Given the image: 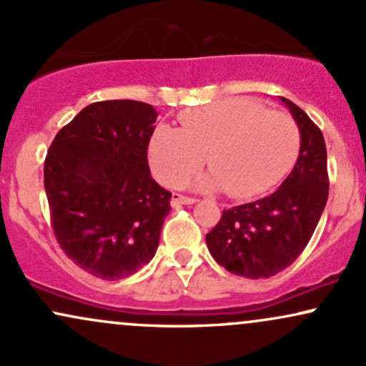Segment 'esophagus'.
I'll use <instances>...</instances> for the list:
<instances>
[{"instance_id": "esophagus-1", "label": "esophagus", "mask_w": 366, "mask_h": 366, "mask_svg": "<svg viewBox=\"0 0 366 366\" xmlns=\"http://www.w3.org/2000/svg\"><path fill=\"white\" fill-rule=\"evenodd\" d=\"M172 207H180V204H194L196 199L194 197H187V196H182L179 194V192H174L172 194Z\"/></svg>"}]
</instances>
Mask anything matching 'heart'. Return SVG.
Segmentation results:
<instances>
[{"mask_svg": "<svg viewBox=\"0 0 366 366\" xmlns=\"http://www.w3.org/2000/svg\"><path fill=\"white\" fill-rule=\"evenodd\" d=\"M300 129L291 117L253 99L234 98L180 115V129L159 125L148 157L154 177L179 186L203 165L197 189H227L239 199L262 196L285 177L300 153Z\"/></svg>", "mask_w": 366, "mask_h": 366, "instance_id": "obj_1", "label": "heart"}]
</instances>
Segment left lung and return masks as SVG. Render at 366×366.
<instances>
[{
    "mask_svg": "<svg viewBox=\"0 0 366 366\" xmlns=\"http://www.w3.org/2000/svg\"><path fill=\"white\" fill-rule=\"evenodd\" d=\"M300 129L297 162L274 194L224 209L207 234L215 262L230 274L268 279L287 268L312 239L329 197L322 130L297 104L280 98Z\"/></svg>",
    "mask_w": 366,
    "mask_h": 366,
    "instance_id": "left-lung-1",
    "label": "left lung"
}]
</instances>
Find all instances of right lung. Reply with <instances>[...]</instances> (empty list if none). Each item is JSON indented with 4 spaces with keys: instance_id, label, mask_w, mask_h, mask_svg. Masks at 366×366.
Instances as JSON below:
<instances>
[{
    "instance_id": "obj_1",
    "label": "right lung",
    "mask_w": 366,
    "mask_h": 366,
    "mask_svg": "<svg viewBox=\"0 0 366 366\" xmlns=\"http://www.w3.org/2000/svg\"><path fill=\"white\" fill-rule=\"evenodd\" d=\"M158 113L132 99L92 103L56 134L44 162L58 244L103 280L153 259L172 192L151 177L148 144Z\"/></svg>"
}]
</instances>
